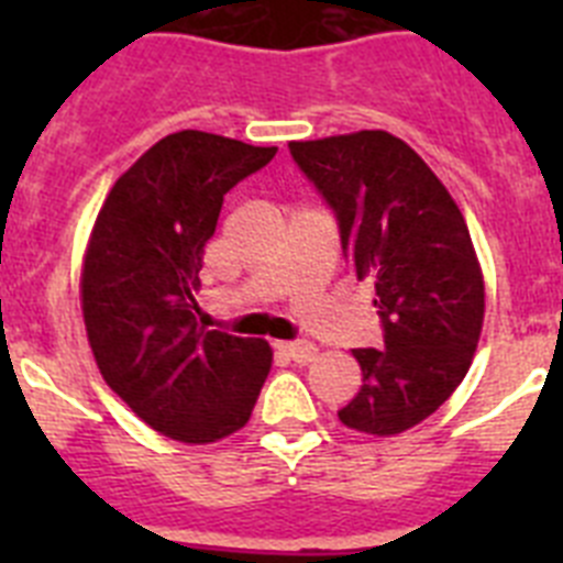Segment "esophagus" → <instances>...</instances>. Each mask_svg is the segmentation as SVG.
Wrapping results in <instances>:
<instances>
[{"instance_id":"obj_1","label":"esophagus","mask_w":563,"mask_h":563,"mask_svg":"<svg viewBox=\"0 0 563 563\" xmlns=\"http://www.w3.org/2000/svg\"><path fill=\"white\" fill-rule=\"evenodd\" d=\"M282 352H285V355L290 357V361L301 363V366H305V363H312L318 357V346H316V343H310V341L282 343Z\"/></svg>"}]
</instances>
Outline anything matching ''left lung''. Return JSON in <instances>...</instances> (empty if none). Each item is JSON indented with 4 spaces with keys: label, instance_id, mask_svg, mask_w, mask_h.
Segmentation results:
<instances>
[{
    "label": "left lung",
    "instance_id": "obj_1",
    "mask_svg": "<svg viewBox=\"0 0 563 563\" xmlns=\"http://www.w3.org/2000/svg\"><path fill=\"white\" fill-rule=\"evenodd\" d=\"M290 152L335 211L383 321V350H352L363 383L338 420L402 434L454 395L479 346L485 276L465 217L420 154L383 129L292 141Z\"/></svg>",
    "mask_w": 563,
    "mask_h": 563
}]
</instances>
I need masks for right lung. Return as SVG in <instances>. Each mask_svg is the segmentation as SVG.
<instances>
[{"instance_id": "right-lung-1", "label": "right lung", "mask_w": 563, "mask_h": 563, "mask_svg": "<svg viewBox=\"0 0 563 563\" xmlns=\"http://www.w3.org/2000/svg\"><path fill=\"white\" fill-rule=\"evenodd\" d=\"M273 154L197 129L166 134L109 188L84 251L81 312L103 380L186 445L242 429L271 372V343L200 327L194 292L222 197Z\"/></svg>"}]
</instances>
